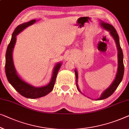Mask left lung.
I'll use <instances>...</instances> for the list:
<instances>
[{"mask_svg": "<svg viewBox=\"0 0 129 129\" xmlns=\"http://www.w3.org/2000/svg\"><path fill=\"white\" fill-rule=\"evenodd\" d=\"M101 25L104 29H106L108 31H109L111 35L112 36V37L114 39L116 44V47L117 49V57H118V67H117V72L116 73V76L115 78L114 81L113 83L111 84V85L107 89H105V91L102 92L100 98L96 99V100H104V99L107 98L108 97L110 96L115 91L117 87L119 86V84L122 81L123 79V77L124 74V64H123V52L122 50V48L120 47V42H119V35L117 34V31L116 30L115 28L113 27L111 24H109L108 23H104L103 21H101ZM75 74L76 77V86H77V89L80 92H81L80 91L79 88H78V84H77V80H78V73L77 71L75 70Z\"/></svg>", "mask_w": 129, "mask_h": 129, "instance_id": "8db88e82", "label": "left lung"}]
</instances>
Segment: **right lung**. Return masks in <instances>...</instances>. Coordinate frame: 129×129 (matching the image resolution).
I'll return each mask as SVG.
<instances>
[{"instance_id":"add662e5","label":"right lung","mask_w":129,"mask_h":129,"mask_svg":"<svg viewBox=\"0 0 129 129\" xmlns=\"http://www.w3.org/2000/svg\"><path fill=\"white\" fill-rule=\"evenodd\" d=\"M35 19L31 20L27 23L20 24L16 27L13 33L12 39L7 46L6 53L5 72L7 80L10 84L20 94L25 98L31 99L38 98L44 96L51 92L55 85L57 73L61 66L60 63H58L56 64L53 69L51 81L47 85L41 87H35L31 85L21 79L17 73L13 60V51L16 44V36L25 28L35 23Z\"/></svg>"}]
</instances>
